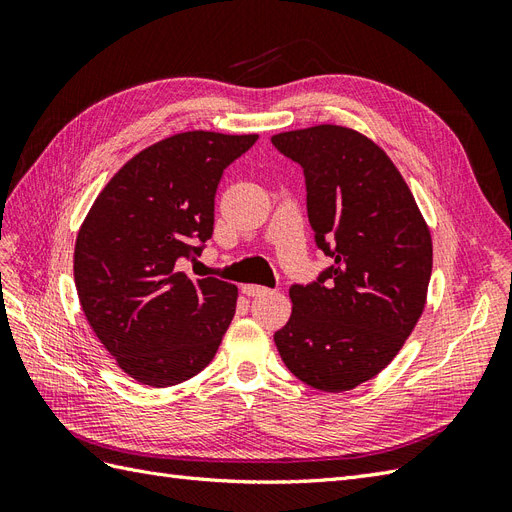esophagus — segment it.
I'll return each mask as SVG.
<instances>
[{
  "instance_id": "1",
  "label": "esophagus",
  "mask_w": 512,
  "mask_h": 512,
  "mask_svg": "<svg viewBox=\"0 0 512 512\" xmlns=\"http://www.w3.org/2000/svg\"><path fill=\"white\" fill-rule=\"evenodd\" d=\"M241 290H243V294H247V297H262V294L269 292V288L258 286V284H245Z\"/></svg>"
}]
</instances>
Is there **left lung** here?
Segmentation results:
<instances>
[{
    "label": "left lung",
    "instance_id": "obj_1",
    "mask_svg": "<svg viewBox=\"0 0 512 512\" xmlns=\"http://www.w3.org/2000/svg\"><path fill=\"white\" fill-rule=\"evenodd\" d=\"M271 143L303 166L309 224L333 258L318 282L290 288L275 346L312 389L352 391L395 359L423 314L431 232L406 179L365 134L322 123Z\"/></svg>",
    "mask_w": 512,
    "mask_h": 512
}]
</instances>
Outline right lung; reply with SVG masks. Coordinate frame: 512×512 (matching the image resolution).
Wrapping results in <instances>:
<instances>
[{
    "mask_svg": "<svg viewBox=\"0 0 512 512\" xmlns=\"http://www.w3.org/2000/svg\"><path fill=\"white\" fill-rule=\"evenodd\" d=\"M256 141L207 130L162 138L123 164L85 215L76 292L91 331L136 382L181 384L222 344L237 286L181 267L211 237L224 168Z\"/></svg>",
    "mask_w": 512,
    "mask_h": 512,
    "instance_id": "1",
    "label": "right lung"
}]
</instances>
